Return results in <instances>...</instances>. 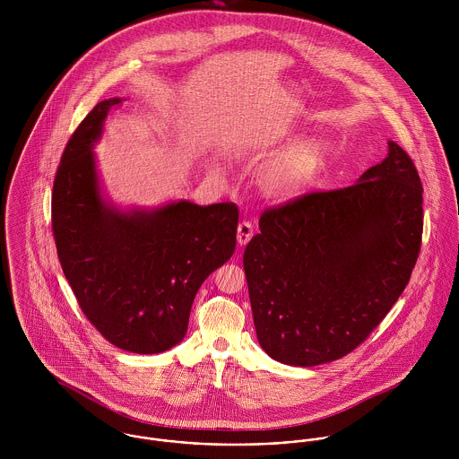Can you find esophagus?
I'll return each instance as SVG.
<instances>
[{"instance_id":"34e87169","label":"esophagus","mask_w":459,"mask_h":459,"mask_svg":"<svg viewBox=\"0 0 459 459\" xmlns=\"http://www.w3.org/2000/svg\"><path fill=\"white\" fill-rule=\"evenodd\" d=\"M253 233H255V228H253V224L249 221L240 222L238 228H237V240H238V244L246 246L253 238Z\"/></svg>"}]
</instances>
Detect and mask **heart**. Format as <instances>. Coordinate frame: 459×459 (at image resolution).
Segmentation results:
<instances>
[{
  "label": "heart",
  "mask_w": 459,
  "mask_h": 459,
  "mask_svg": "<svg viewBox=\"0 0 459 459\" xmlns=\"http://www.w3.org/2000/svg\"><path fill=\"white\" fill-rule=\"evenodd\" d=\"M328 164V148L318 141H304L282 150L260 173L263 195L293 199L315 186Z\"/></svg>",
  "instance_id": "1"
}]
</instances>
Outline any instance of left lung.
Here are the masks:
<instances>
[{"mask_svg":"<svg viewBox=\"0 0 459 459\" xmlns=\"http://www.w3.org/2000/svg\"><path fill=\"white\" fill-rule=\"evenodd\" d=\"M422 217L419 173L394 141L355 186L266 208L244 253L263 350L300 368L353 351L406 288Z\"/></svg>","mask_w":459,"mask_h":459,"instance_id":"left-lung-1","label":"left lung"}]
</instances>
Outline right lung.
I'll list each match as a JSON object with an SVG mask.
<instances>
[{"label": "right lung", "mask_w": 459, "mask_h": 459, "mask_svg": "<svg viewBox=\"0 0 459 459\" xmlns=\"http://www.w3.org/2000/svg\"><path fill=\"white\" fill-rule=\"evenodd\" d=\"M120 102H99L68 139L53 186V235L91 325L111 344L150 355L184 339L199 286L235 253L238 208L186 199L155 210L108 203L93 144Z\"/></svg>", "instance_id": "1"}]
</instances>
